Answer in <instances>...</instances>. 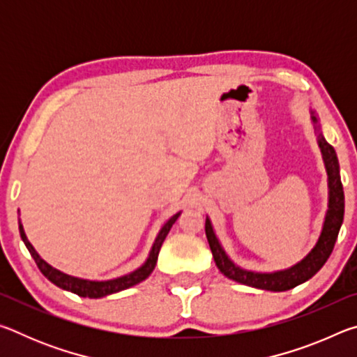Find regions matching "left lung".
I'll list each match as a JSON object with an SVG mask.
<instances>
[{
    "instance_id": "left-lung-1",
    "label": "left lung",
    "mask_w": 357,
    "mask_h": 357,
    "mask_svg": "<svg viewBox=\"0 0 357 357\" xmlns=\"http://www.w3.org/2000/svg\"><path fill=\"white\" fill-rule=\"evenodd\" d=\"M312 123L315 128L318 146L321 149V155L324 160L326 173H328V189H329V200H328V211H326L324 223L321 234L317 241L313 249L301 259L299 263L293 264L291 268L274 271V273H255V271H247L239 268L236 263H233L227 252L223 250L222 244L217 239L213 223L209 217H206L204 223V231L213 252L215 266L219 268L220 273L238 283H243L247 287H253L258 289H268V291H287L301 283L312 279L319 269L323 268L324 263L331 257L332 249H334L335 241L340 231L343 223V214H345V195H343V185L340 179V167H338V159L335 149L326 142L323 137L321 126L318 123L317 114L312 112Z\"/></svg>"
}]
</instances>
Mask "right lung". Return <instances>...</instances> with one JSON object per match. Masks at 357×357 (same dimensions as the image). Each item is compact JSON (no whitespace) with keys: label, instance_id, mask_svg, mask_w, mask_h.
Instances as JSON below:
<instances>
[{"label":"right lung","instance_id":"right-lung-1","mask_svg":"<svg viewBox=\"0 0 357 357\" xmlns=\"http://www.w3.org/2000/svg\"><path fill=\"white\" fill-rule=\"evenodd\" d=\"M179 215H181V211L174 215H172L170 219H168L164 223V227L160 228L159 234H157L153 247H151L146 261H144L140 266V268L132 271V273H129V274L121 275V277H116V279H110V280L80 279V277H72L69 274H64V273H61V271L55 269L53 266H50L47 261H44V259L40 258L39 253L36 252V249L26 238L25 229H23V225H22L20 220H19V229H20L22 241L25 243L29 253H31V257L34 258V261H36V264H38V268L40 269V273L44 274L48 280H50L52 283H55L56 287L66 289V291H70V293H75L78 296H82V298L98 299V298H104V296H108V294L123 291V289H128L130 287L137 285V283L143 282L144 279H148L151 273H153L154 268H155L157 257H159L160 247H162V244H164L168 231H170L173 223L176 222Z\"/></svg>","mask_w":357,"mask_h":357}]
</instances>
